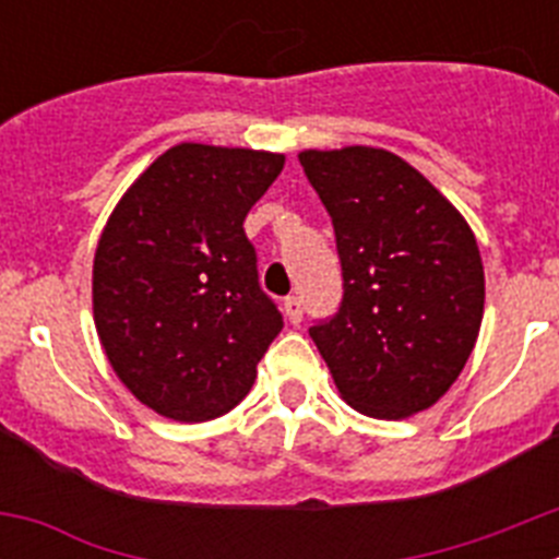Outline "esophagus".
<instances>
[{"label": "esophagus", "instance_id": "1", "mask_svg": "<svg viewBox=\"0 0 559 559\" xmlns=\"http://www.w3.org/2000/svg\"><path fill=\"white\" fill-rule=\"evenodd\" d=\"M283 313L290 324L302 322V299L299 296H285L283 299Z\"/></svg>", "mask_w": 559, "mask_h": 559}]
</instances>
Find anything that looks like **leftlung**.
<instances>
[{
  "label": "left lung",
  "mask_w": 559,
  "mask_h": 559,
  "mask_svg": "<svg viewBox=\"0 0 559 559\" xmlns=\"http://www.w3.org/2000/svg\"><path fill=\"white\" fill-rule=\"evenodd\" d=\"M328 206L344 274L330 322L310 328L355 412L406 419L456 383L484 316V265L462 212L397 153H299Z\"/></svg>",
  "instance_id": "8db88e82"
}]
</instances>
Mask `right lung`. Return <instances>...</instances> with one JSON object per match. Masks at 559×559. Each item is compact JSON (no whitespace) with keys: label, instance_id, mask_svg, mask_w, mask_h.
Here are the masks:
<instances>
[{"label":"right lung","instance_id":"obj_1","mask_svg":"<svg viewBox=\"0 0 559 559\" xmlns=\"http://www.w3.org/2000/svg\"><path fill=\"white\" fill-rule=\"evenodd\" d=\"M283 165V153L181 142L140 173L103 226L97 335L128 392L162 417L231 412L283 330L243 231Z\"/></svg>","mask_w":559,"mask_h":559}]
</instances>
